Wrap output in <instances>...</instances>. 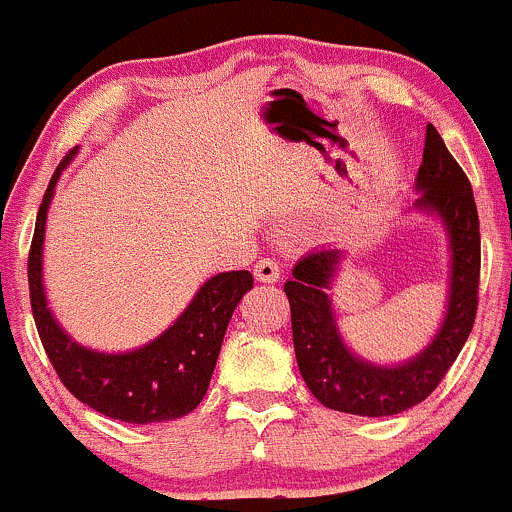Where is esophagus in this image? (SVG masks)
I'll return each mask as SVG.
<instances>
[{"instance_id": "34e87169", "label": "esophagus", "mask_w": 512, "mask_h": 512, "mask_svg": "<svg viewBox=\"0 0 512 512\" xmlns=\"http://www.w3.org/2000/svg\"><path fill=\"white\" fill-rule=\"evenodd\" d=\"M254 276L261 283H276L281 278V266H278L276 258H261L254 266Z\"/></svg>"}]
</instances>
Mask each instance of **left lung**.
Wrapping results in <instances>:
<instances>
[{"mask_svg": "<svg viewBox=\"0 0 512 512\" xmlns=\"http://www.w3.org/2000/svg\"><path fill=\"white\" fill-rule=\"evenodd\" d=\"M416 187V207L434 209L451 234V298L441 333L407 365L374 367L357 360L335 330L330 310V278L340 251L323 249L300 258L283 286L291 303L293 347L300 374L323 407L357 416H392L424 402L456 362L476 323L481 281V229L466 172L446 150L434 125H426L424 162Z\"/></svg>", "mask_w": 512, "mask_h": 512, "instance_id": "obj_1", "label": "left lung"}]
</instances>
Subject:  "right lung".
Returning a JSON list of instances; mask_svg holds the SVG:
<instances>
[{"instance_id": "1", "label": "right lung", "mask_w": 512, "mask_h": 512, "mask_svg": "<svg viewBox=\"0 0 512 512\" xmlns=\"http://www.w3.org/2000/svg\"><path fill=\"white\" fill-rule=\"evenodd\" d=\"M68 152L56 167L49 189L36 214L34 239L29 249V298L36 330L49 362L63 387L96 412L128 424L170 421L197 409L209 389L214 365L221 350L231 313L244 293L254 288L249 271L219 273L194 295L189 308L155 342L128 355H100L76 345L56 325L46 308L41 286V244H44L46 209L54 194L56 179L71 160Z\"/></svg>"}]
</instances>
